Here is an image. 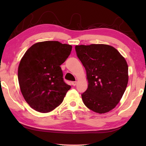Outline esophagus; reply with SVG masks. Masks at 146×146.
<instances>
[{
    "mask_svg": "<svg viewBox=\"0 0 146 146\" xmlns=\"http://www.w3.org/2000/svg\"><path fill=\"white\" fill-rule=\"evenodd\" d=\"M76 84H77V82H72V85L73 86H75L76 85Z\"/></svg>",
    "mask_w": 146,
    "mask_h": 146,
    "instance_id": "esophagus-1",
    "label": "esophagus"
}]
</instances>
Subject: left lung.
<instances>
[{
    "mask_svg": "<svg viewBox=\"0 0 146 146\" xmlns=\"http://www.w3.org/2000/svg\"><path fill=\"white\" fill-rule=\"evenodd\" d=\"M75 51L88 80V88L82 94L84 104L94 112H109L120 102L126 89V61L115 48L106 44L76 46Z\"/></svg>",
    "mask_w": 146,
    "mask_h": 146,
    "instance_id": "8db88e82",
    "label": "left lung"
}]
</instances>
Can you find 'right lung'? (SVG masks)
Segmentation results:
<instances>
[{"instance_id": "1", "label": "right lung", "mask_w": 146, "mask_h": 146, "mask_svg": "<svg viewBox=\"0 0 146 146\" xmlns=\"http://www.w3.org/2000/svg\"><path fill=\"white\" fill-rule=\"evenodd\" d=\"M72 46L58 41H44L31 46L20 62L18 79L27 103L36 111L48 113L62 102L71 88L64 82L60 65Z\"/></svg>"}]
</instances>
